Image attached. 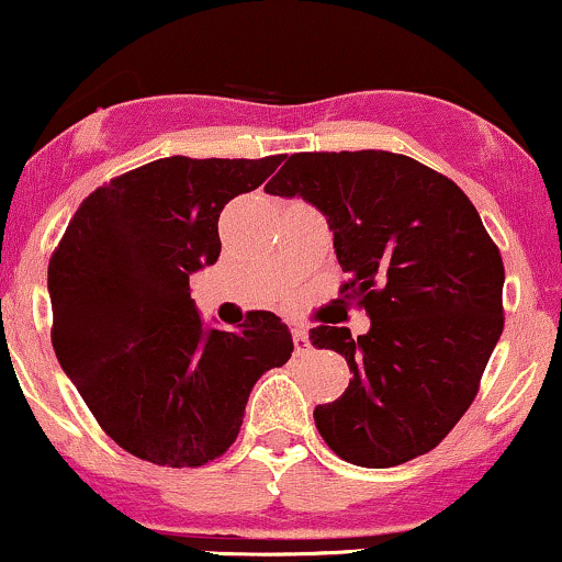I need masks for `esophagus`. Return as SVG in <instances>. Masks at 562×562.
Here are the masks:
<instances>
[{
    "label": "esophagus",
    "mask_w": 562,
    "mask_h": 562,
    "mask_svg": "<svg viewBox=\"0 0 562 562\" xmlns=\"http://www.w3.org/2000/svg\"><path fill=\"white\" fill-rule=\"evenodd\" d=\"M293 346H295V357H303L312 348V340H308V333L303 327H293Z\"/></svg>",
    "instance_id": "obj_1"
}]
</instances>
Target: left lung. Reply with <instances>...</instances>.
Segmentation results:
<instances>
[{"label": "left lung", "mask_w": 562, "mask_h": 562, "mask_svg": "<svg viewBox=\"0 0 562 562\" xmlns=\"http://www.w3.org/2000/svg\"><path fill=\"white\" fill-rule=\"evenodd\" d=\"M269 195L303 198L333 229L346 299L370 333L319 325L353 372L344 396L314 409L340 460L393 468L436 449L479 393L502 327V267L479 211L451 179L385 150L295 153Z\"/></svg>", "instance_id": "8db88e82"}]
</instances>
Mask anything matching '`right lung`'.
Wrapping results in <instances>:
<instances>
[{"mask_svg": "<svg viewBox=\"0 0 562 562\" xmlns=\"http://www.w3.org/2000/svg\"><path fill=\"white\" fill-rule=\"evenodd\" d=\"M280 164L171 156L121 173L83 200L49 259L57 362L139 460L200 468L222 457L256 380L293 353L277 314L209 330L190 299V274L222 254V209Z\"/></svg>", "mask_w": 562, "mask_h": 562, "instance_id": "add662e5", "label": "right lung"}]
</instances>
